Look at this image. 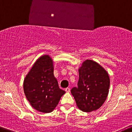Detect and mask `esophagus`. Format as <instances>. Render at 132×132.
<instances>
[{"instance_id":"1","label":"esophagus","mask_w":132,"mask_h":132,"mask_svg":"<svg viewBox=\"0 0 132 132\" xmlns=\"http://www.w3.org/2000/svg\"><path fill=\"white\" fill-rule=\"evenodd\" d=\"M65 91H66L67 93H69V92H70V88H66V89H65Z\"/></svg>"}]
</instances>
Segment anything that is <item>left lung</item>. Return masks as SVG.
<instances>
[{"label":"left lung","instance_id":"left-lung-1","mask_svg":"<svg viewBox=\"0 0 132 132\" xmlns=\"http://www.w3.org/2000/svg\"><path fill=\"white\" fill-rule=\"evenodd\" d=\"M77 87L71 89L78 108L84 112L98 109L105 102L109 92L110 77L97 62L86 60L79 69Z\"/></svg>","mask_w":132,"mask_h":132}]
</instances>
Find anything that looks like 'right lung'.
<instances>
[{
  "mask_svg": "<svg viewBox=\"0 0 132 132\" xmlns=\"http://www.w3.org/2000/svg\"><path fill=\"white\" fill-rule=\"evenodd\" d=\"M53 61L48 55L37 60L24 80V92L34 109L50 113L58 104L65 91L60 89L53 75Z\"/></svg>",
  "mask_w": 132,
  "mask_h": 132,
  "instance_id": "1",
  "label": "right lung"
}]
</instances>
